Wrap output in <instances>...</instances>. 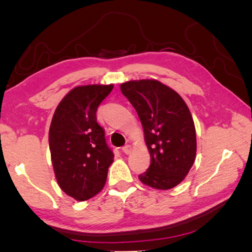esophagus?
<instances>
[{
	"instance_id": "esophagus-1",
	"label": "esophagus",
	"mask_w": 252,
	"mask_h": 252,
	"mask_svg": "<svg viewBox=\"0 0 252 252\" xmlns=\"http://www.w3.org/2000/svg\"><path fill=\"white\" fill-rule=\"evenodd\" d=\"M122 149H123V152L126 154V155H128V154H130L131 151H133V148H131L130 145H125V146H124Z\"/></svg>"
}]
</instances>
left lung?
Instances as JSON below:
<instances>
[{
	"label": "left lung",
	"instance_id": "1",
	"mask_svg": "<svg viewBox=\"0 0 252 252\" xmlns=\"http://www.w3.org/2000/svg\"><path fill=\"white\" fill-rule=\"evenodd\" d=\"M121 91L138 114L151 154V166L138 176L139 180L161 190L176 187L196 158V129L187 104L157 79L123 83Z\"/></svg>",
	"mask_w": 252,
	"mask_h": 252
}]
</instances>
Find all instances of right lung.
<instances>
[{"instance_id":"right-lung-1","label":"right lung","mask_w":252,"mask_h":252,"mask_svg":"<svg viewBox=\"0 0 252 252\" xmlns=\"http://www.w3.org/2000/svg\"><path fill=\"white\" fill-rule=\"evenodd\" d=\"M114 85H84L65 95L53 115L48 143L57 184L77 201L104 188L114 154L98 125L96 110Z\"/></svg>"}]
</instances>
